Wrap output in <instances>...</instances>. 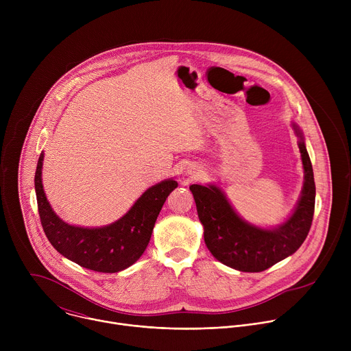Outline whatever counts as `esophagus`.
<instances>
[{"label": "esophagus", "instance_id": "1", "mask_svg": "<svg viewBox=\"0 0 351 351\" xmlns=\"http://www.w3.org/2000/svg\"><path fill=\"white\" fill-rule=\"evenodd\" d=\"M199 173V168L195 167V165H189L187 167V171H186V175H190V176H198Z\"/></svg>", "mask_w": 351, "mask_h": 351}]
</instances>
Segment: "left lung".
<instances>
[{"label":"left lung","instance_id":"left-lung-1","mask_svg":"<svg viewBox=\"0 0 351 351\" xmlns=\"http://www.w3.org/2000/svg\"><path fill=\"white\" fill-rule=\"evenodd\" d=\"M290 125L298 137L304 182L294 210L280 225L261 228L247 222L217 184L190 186L210 253L219 263L240 272H261L287 258L310 232L315 207L314 172L302 129L295 122Z\"/></svg>","mask_w":351,"mask_h":351}]
</instances>
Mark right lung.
<instances>
[{
    "mask_svg": "<svg viewBox=\"0 0 351 351\" xmlns=\"http://www.w3.org/2000/svg\"><path fill=\"white\" fill-rule=\"evenodd\" d=\"M43 161L44 153L37 162L34 189L44 233L57 252L95 272L114 274L133 265L147 248L160 211L178 182L171 178L148 187L123 217L110 225L84 228L62 221L51 208L43 187Z\"/></svg>",
    "mask_w": 351,
    "mask_h": 351,
    "instance_id": "add662e5",
    "label": "right lung"
}]
</instances>
